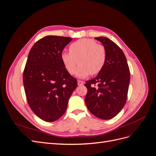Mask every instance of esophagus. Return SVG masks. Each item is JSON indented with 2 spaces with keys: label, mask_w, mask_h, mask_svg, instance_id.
I'll list each match as a JSON object with an SVG mask.
<instances>
[{
  "label": "esophagus",
  "mask_w": 156,
  "mask_h": 156,
  "mask_svg": "<svg viewBox=\"0 0 156 156\" xmlns=\"http://www.w3.org/2000/svg\"><path fill=\"white\" fill-rule=\"evenodd\" d=\"M83 81H80V80H78L77 81V84H78V85H83Z\"/></svg>",
  "instance_id": "34e87169"
}]
</instances>
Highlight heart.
<instances>
[{"label": "heart", "instance_id": "b5f03b06", "mask_svg": "<svg viewBox=\"0 0 156 156\" xmlns=\"http://www.w3.org/2000/svg\"><path fill=\"white\" fill-rule=\"evenodd\" d=\"M107 58L104 46L98 44L92 39L83 38L73 42L69 46V52H63L61 60L66 69L70 75H73L77 65L79 77H86L90 74H98L104 67Z\"/></svg>", "mask_w": 156, "mask_h": 156}]
</instances>
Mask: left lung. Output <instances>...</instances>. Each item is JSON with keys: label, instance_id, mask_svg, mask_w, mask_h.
<instances>
[{"label": "left lung", "instance_id": "1", "mask_svg": "<svg viewBox=\"0 0 156 156\" xmlns=\"http://www.w3.org/2000/svg\"><path fill=\"white\" fill-rule=\"evenodd\" d=\"M106 50L104 67L97 76L86 81L85 103L92 115L103 120L116 116L126 104L130 81L129 68L122 50L105 37H95Z\"/></svg>", "mask_w": 156, "mask_h": 156}]
</instances>
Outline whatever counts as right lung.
I'll list each match as a JSON object with an SVG mask.
<instances>
[{
  "mask_svg": "<svg viewBox=\"0 0 156 156\" xmlns=\"http://www.w3.org/2000/svg\"><path fill=\"white\" fill-rule=\"evenodd\" d=\"M72 37L47 36L31 48L23 72L27 100L40 119L54 122L66 111L69 98L77 86V79L66 69L61 60Z\"/></svg>",
  "mask_w": 156,
  "mask_h": 156,
  "instance_id": "1",
  "label": "right lung"
}]
</instances>
